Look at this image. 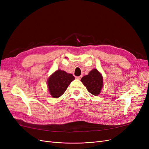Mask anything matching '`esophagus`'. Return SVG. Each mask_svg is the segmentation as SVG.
<instances>
[{"instance_id": "obj_1", "label": "esophagus", "mask_w": 149, "mask_h": 149, "mask_svg": "<svg viewBox=\"0 0 149 149\" xmlns=\"http://www.w3.org/2000/svg\"><path fill=\"white\" fill-rule=\"evenodd\" d=\"M81 77H82V76L81 75V76H79V77H77L76 79H77L78 80H80L81 79Z\"/></svg>"}]
</instances>
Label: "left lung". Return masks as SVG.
<instances>
[{"instance_id": "left-lung-1", "label": "left lung", "mask_w": 149, "mask_h": 149, "mask_svg": "<svg viewBox=\"0 0 149 149\" xmlns=\"http://www.w3.org/2000/svg\"><path fill=\"white\" fill-rule=\"evenodd\" d=\"M81 81L92 95L97 96L103 87V79L101 74L97 69H93L88 75H84Z\"/></svg>"}]
</instances>
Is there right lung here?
Instances as JSON below:
<instances>
[{"label":"right lung","mask_w":149,"mask_h":149,"mask_svg":"<svg viewBox=\"0 0 149 149\" xmlns=\"http://www.w3.org/2000/svg\"><path fill=\"white\" fill-rule=\"evenodd\" d=\"M74 80L75 77L72 74L58 69L48 80V87L51 95L56 98L60 97L65 93L70 83Z\"/></svg>","instance_id":"obj_1"}]
</instances>
